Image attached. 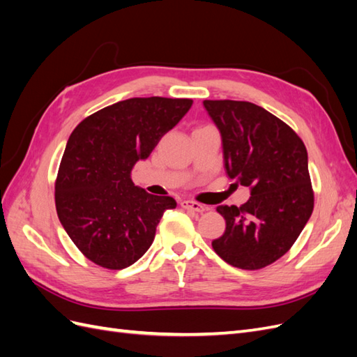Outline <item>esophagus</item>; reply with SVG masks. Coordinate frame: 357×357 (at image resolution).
Masks as SVG:
<instances>
[{"mask_svg":"<svg viewBox=\"0 0 357 357\" xmlns=\"http://www.w3.org/2000/svg\"><path fill=\"white\" fill-rule=\"evenodd\" d=\"M181 207L185 210H189V211H197V213H202L207 210V207L205 205L199 204V202H195V201H181Z\"/></svg>","mask_w":357,"mask_h":357,"instance_id":"esophagus-1","label":"esophagus"}]
</instances>
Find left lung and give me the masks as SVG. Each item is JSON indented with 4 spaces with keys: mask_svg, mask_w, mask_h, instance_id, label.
I'll use <instances>...</instances> for the list:
<instances>
[{
    "mask_svg": "<svg viewBox=\"0 0 357 357\" xmlns=\"http://www.w3.org/2000/svg\"><path fill=\"white\" fill-rule=\"evenodd\" d=\"M204 107L222 137L226 174L250 188L241 207L219 205L226 229L211 245L232 266L261 269L287 253L312 213L307 149L256 104L205 100Z\"/></svg>",
    "mask_w": 357,
    "mask_h": 357,
    "instance_id": "8db88e82",
    "label": "left lung"
}]
</instances>
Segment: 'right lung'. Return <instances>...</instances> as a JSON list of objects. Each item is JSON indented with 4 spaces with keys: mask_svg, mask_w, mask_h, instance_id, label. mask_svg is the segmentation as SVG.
<instances>
[{
    "mask_svg": "<svg viewBox=\"0 0 357 357\" xmlns=\"http://www.w3.org/2000/svg\"><path fill=\"white\" fill-rule=\"evenodd\" d=\"M188 98H131L91 114L71 132L55 185L61 225L79 250L107 269H123L152 245L171 197L150 195L131 171L192 107Z\"/></svg>",
    "mask_w": 357,
    "mask_h": 357,
    "instance_id": "add662e5",
    "label": "right lung"
}]
</instances>
